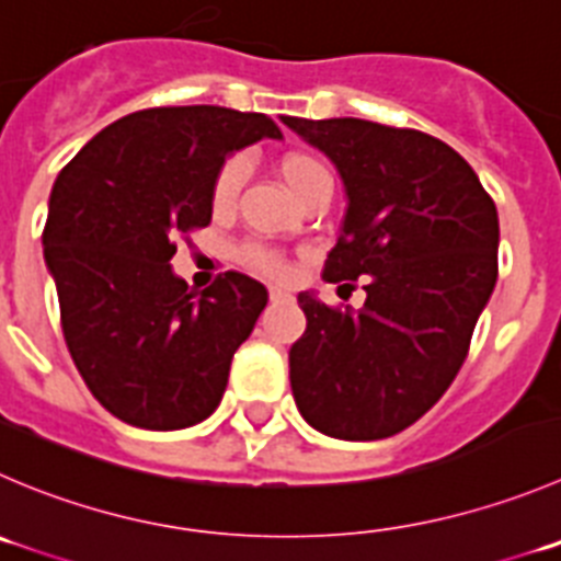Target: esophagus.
<instances>
[{"mask_svg": "<svg viewBox=\"0 0 561 561\" xmlns=\"http://www.w3.org/2000/svg\"><path fill=\"white\" fill-rule=\"evenodd\" d=\"M270 300H272V302L289 300V291H284V289H277V286H272V289H270Z\"/></svg>", "mask_w": 561, "mask_h": 561, "instance_id": "1", "label": "esophagus"}]
</instances>
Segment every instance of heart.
Listing matches in <instances>:
<instances>
[{"instance_id":"obj_1","label":"heart","mask_w":561,"mask_h":561,"mask_svg":"<svg viewBox=\"0 0 561 561\" xmlns=\"http://www.w3.org/2000/svg\"><path fill=\"white\" fill-rule=\"evenodd\" d=\"M277 175H280V181H284V186L291 192L295 201H300L302 195H308L313 186L330 184L328 168H324L317 157H311V153H286V157H280V162H277ZM242 181H244L242 159H228V162L217 170L215 184H211V206H215V209H228V206L233 204L237 192L242 190ZM242 261L248 266H253V270L264 272V275H272V277L286 275L284 261L264 248H244Z\"/></svg>"}]
</instances>
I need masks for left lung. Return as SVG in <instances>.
<instances>
[{"label":"left lung","instance_id":"left-lung-1","mask_svg":"<svg viewBox=\"0 0 561 561\" xmlns=\"http://www.w3.org/2000/svg\"><path fill=\"white\" fill-rule=\"evenodd\" d=\"M280 121L344 181L324 275L366 284L364 306L344 311L297 295L308 324L289 350L291 393L322 435L382 440L415 424L460 371L499 277V211L471 164L424 131Z\"/></svg>","mask_w":561,"mask_h":561}]
</instances>
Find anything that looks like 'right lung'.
I'll return each instance as SVG.
<instances>
[{
  "instance_id": "1",
  "label": "right lung",
  "mask_w": 561,
  "mask_h": 561,
  "mask_svg": "<svg viewBox=\"0 0 561 561\" xmlns=\"http://www.w3.org/2000/svg\"><path fill=\"white\" fill-rule=\"evenodd\" d=\"M284 140L264 112L153 106L101 129L57 175L44 259L62 335L90 393L142 430L209 419L264 286L226 272L201 295L170 266L179 233L211 222V184L233 151Z\"/></svg>"
}]
</instances>
